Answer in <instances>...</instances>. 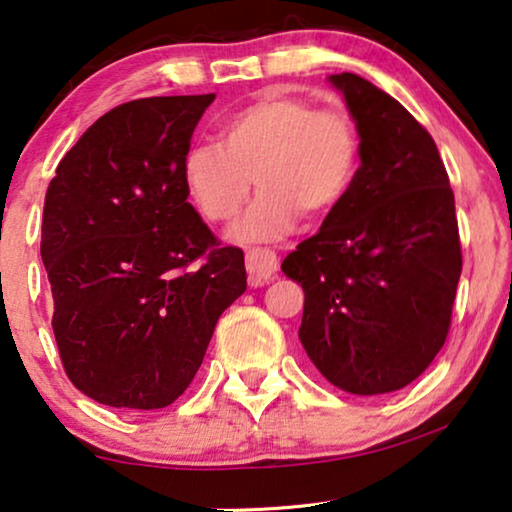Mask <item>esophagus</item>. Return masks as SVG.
I'll use <instances>...</instances> for the list:
<instances>
[{
    "label": "esophagus",
    "mask_w": 512,
    "mask_h": 512,
    "mask_svg": "<svg viewBox=\"0 0 512 512\" xmlns=\"http://www.w3.org/2000/svg\"><path fill=\"white\" fill-rule=\"evenodd\" d=\"M279 268L277 254L270 249H251L247 251V272H249V284L261 286L275 275Z\"/></svg>",
    "instance_id": "esophagus-1"
}]
</instances>
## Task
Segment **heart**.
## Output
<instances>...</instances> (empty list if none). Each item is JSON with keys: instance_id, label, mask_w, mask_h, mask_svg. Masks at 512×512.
Wrapping results in <instances>:
<instances>
[{"instance_id": "heart-1", "label": "heart", "mask_w": 512, "mask_h": 512, "mask_svg": "<svg viewBox=\"0 0 512 512\" xmlns=\"http://www.w3.org/2000/svg\"><path fill=\"white\" fill-rule=\"evenodd\" d=\"M221 142L191 144L181 179L198 212L226 223L251 191L249 212L235 223L237 242H275L298 226L300 214L326 219L352 191L359 172V132L342 109H314L310 100L270 90L219 123Z\"/></svg>"}]
</instances>
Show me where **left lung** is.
<instances>
[{
    "mask_svg": "<svg viewBox=\"0 0 512 512\" xmlns=\"http://www.w3.org/2000/svg\"><path fill=\"white\" fill-rule=\"evenodd\" d=\"M359 132L361 167L319 233L284 258L305 291L298 338L356 396L403 389L436 359L461 275L454 195L429 132L359 74H331Z\"/></svg>",
    "mask_w": 512,
    "mask_h": 512,
    "instance_id": "8db88e82",
    "label": "left lung"
}]
</instances>
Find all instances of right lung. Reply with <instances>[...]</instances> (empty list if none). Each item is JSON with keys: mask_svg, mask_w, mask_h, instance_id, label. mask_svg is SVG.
I'll use <instances>...</instances> for the list:
<instances>
[{"mask_svg": "<svg viewBox=\"0 0 512 512\" xmlns=\"http://www.w3.org/2000/svg\"><path fill=\"white\" fill-rule=\"evenodd\" d=\"M214 95L144 97L90 125L46 191L41 261L74 387L123 410L165 408L193 382L214 326L247 291L188 202L181 160Z\"/></svg>", "mask_w": 512, "mask_h": 512, "instance_id": "obj_1", "label": "right lung"}]
</instances>
